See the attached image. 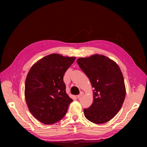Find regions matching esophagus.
<instances>
[{
	"instance_id": "34e87169",
	"label": "esophagus",
	"mask_w": 147,
	"mask_h": 147,
	"mask_svg": "<svg viewBox=\"0 0 147 147\" xmlns=\"http://www.w3.org/2000/svg\"><path fill=\"white\" fill-rule=\"evenodd\" d=\"M83 95H84V93H83V92H81L80 94H79L78 95H77V98H80L82 97V96Z\"/></svg>"
}]
</instances>
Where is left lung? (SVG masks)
I'll return each mask as SVG.
<instances>
[{
    "mask_svg": "<svg viewBox=\"0 0 147 147\" xmlns=\"http://www.w3.org/2000/svg\"><path fill=\"white\" fill-rule=\"evenodd\" d=\"M77 62L94 88L92 104L83 110L85 117L95 124L108 122L120 111L126 96L119 67L114 61L98 54L79 58Z\"/></svg>",
    "mask_w": 147,
    "mask_h": 147,
    "instance_id": "8db88e82",
    "label": "left lung"
}]
</instances>
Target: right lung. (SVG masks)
<instances>
[{
  "instance_id": "right-lung-1",
  "label": "right lung",
  "mask_w": 147,
  "mask_h": 147,
  "mask_svg": "<svg viewBox=\"0 0 147 147\" xmlns=\"http://www.w3.org/2000/svg\"><path fill=\"white\" fill-rule=\"evenodd\" d=\"M75 59L50 54L33 64L27 74L24 96L28 107L43 124H52L62 119L73 102L65 92L63 76Z\"/></svg>"
}]
</instances>
